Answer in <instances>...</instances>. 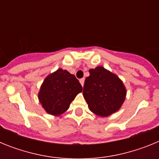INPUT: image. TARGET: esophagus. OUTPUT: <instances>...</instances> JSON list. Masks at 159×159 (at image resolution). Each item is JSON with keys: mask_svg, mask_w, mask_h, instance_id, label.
<instances>
[{"mask_svg": "<svg viewBox=\"0 0 159 159\" xmlns=\"http://www.w3.org/2000/svg\"><path fill=\"white\" fill-rule=\"evenodd\" d=\"M84 80H84V78L80 79V84H81V85H82V86H84Z\"/></svg>", "mask_w": 159, "mask_h": 159, "instance_id": "obj_1", "label": "esophagus"}]
</instances>
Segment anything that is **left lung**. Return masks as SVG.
<instances>
[{"mask_svg":"<svg viewBox=\"0 0 159 159\" xmlns=\"http://www.w3.org/2000/svg\"><path fill=\"white\" fill-rule=\"evenodd\" d=\"M90 75L84 82V95L91 111L107 117L121 107L126 97L123 82L104 67L89 70Z\"/></svg>","mask_w":159,"mask_h":159,"instance_id":"1","label":"left lung"}]
</instances>
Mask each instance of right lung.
Instances as JSON below:
<instances>
[{"label":"right lung","instance_id":"right-lung-1","mask_svg":"<svg viewBox=\"0 0 159 159\" xmlns=\"http://www.w3.org/2000/svg\"><path fill=\"white\" fill-rule=\"evenodd\" d=\"M82 91L75 75L60 68L46 77L39 92V100L48 113L60 116L68 109L71 101Z\"/></svg>","mask_w":159,"mask_h":159}]
</instances>
